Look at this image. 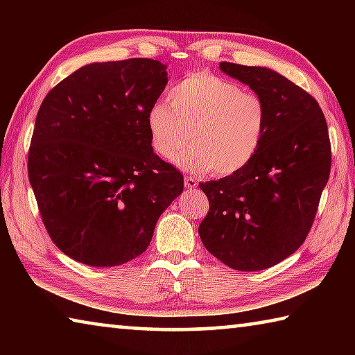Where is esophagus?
Wrapping results in <instances>:
<instances>
[{"mask_svg": "<svg viewBox=\"0 0 355 355\" xmlns=\"http://www.w3.org/2000/svg\"><path fill=\"white\" fill-rule=\"evenodd\" d=\"M184 188L186 189L197 188V180L194 177H184Z\"/></svg>", "mask_w": 355, "mask_h": 355, "instance_id": "esophagus-1", "label": "esophagus"}]
</instances>
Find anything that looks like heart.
Here are the masks:
<instances>
[{"label":"heart","mask_w":355,"mask_h":355,"mask_svg":"<svg viewBox=\"0 0 355 355\" xmlns=\"http://www.w3.org/2000/svg\"><path fill=\"white\" fill-rule=\"evenodd\" d=\"M146 123L161 158L172 159L189 139L191 147L178 156L177 166L227 177L255 158L266 133L268 110L260 95L199 71L173 86L167 101L150 106Z\"/></svg>","instance_id":"obj_1"}]
</instances>
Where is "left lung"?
Listing matches in <instances>:
<instances>
[{"label":"left lung","instance_id":"left-lung-1","mask_svg":"<svg viewBox=\"0 0 355 355\" xmlns=\"http://www.w3.org/2000/svg\"><path fill=\"white\" fill-rule=\"evenodd\" d=\"M219 69L260 95L268 127L243 171L199 183L209 202L199 235L228 268L261 271L309 235L332 163L327 123L318 101L277 71L232 62Z\"/></svg>","mask_w":355,"mask_h":355}]
</instances>
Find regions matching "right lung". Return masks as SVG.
<instances>
[{
  "mask_svg": "<svg viewBox=\"0 0 355 355\" xmlns=\"http://www.w3.org/2000/svg\"><path fill=\"white\" fill-rule=\"evenodd\" d=\"M167 65L94 62L46 94L35 117L28 175L48 235L87 266H119L146 252L183 175L153 153L146 123Z\"/></svg>",
  "mask_w": 355,
  "mask_h": 355,
  "instance_id": "right-lung-1",
  "label": "right lung"
}]
</instances>
